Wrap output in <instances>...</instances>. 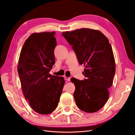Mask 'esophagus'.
Masks as SVG:
<instances>
[{"mask_svg": "<svg viewBox=\"0 0 135 135\" xmlns=\"http://www.w3.org/2000/svg\"><path fill=\"white\" fill-rule=\"evenodd\" d=\"M65 79L66 80H67V81H70V78H68V77H66V76H65Z\"/></svg>", "mask_w": 135, "mask_h": 135, "instance_id": "34e87169", "label": "esophagus"}]
</instances>
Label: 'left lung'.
<instances>
[{
	"label": "left lung",
	"mask_w": 135,
	"mask_h": 135,
	"mask_svg": "<svg viewBox=\"0 0 135 135\" xmlns=\"http://www.w3.org/2000/svg\"><path fill=\"white\" fill-rule=\"evenodd\" d=\"M75 53L79 64L85 66L83 80L72 78L75 90L74 97L79 109L96 112L109 98V88L115 73V60L108 39L99 30L80 28L62 33Z\"/></svg>",
	"instance_id": "left-lung-1"
}]
</instances>
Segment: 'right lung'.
I'll use <instances>...</instances> for the list:
<instances>
[{"mask_svg": "<svg viewBox=\"0 0 135 135\" xmlns=\"http://www.w3.org/2000/svg\"><path fill=\"white\" fill-rule=\"evenodd\" d=\"M55 32L32 34L24 43L17 70L24 96L36 113L48 114L57 107L65 84L62 76L52 75L57 45Z\"/></svg>", "mask_w": 135, "mask_h": 135, "instance_id": "1", "label": "right lung"}]
</instances>
